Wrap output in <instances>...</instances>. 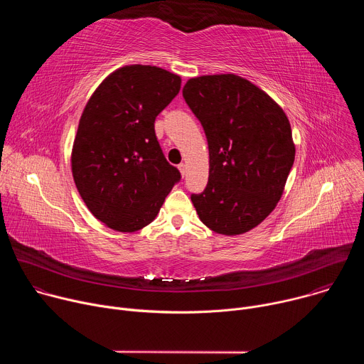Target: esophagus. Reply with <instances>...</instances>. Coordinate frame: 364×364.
<instances>
[{"mask_svg": "<svg viewBox=\"0 0 364 364\" xmlns=\"http://www.w3.org/2000/svg\"><path fill=\"white\" fill-rule=\"evenodd\" d=\"M178 170H180L181 176L184 177V176H186V171H187V166H186V164H178Z\"/></svg>", "mask_w": 364, "mask_h": 364, "instance_id": "esophagus-1", "label": "esophagus"}]
</instances>
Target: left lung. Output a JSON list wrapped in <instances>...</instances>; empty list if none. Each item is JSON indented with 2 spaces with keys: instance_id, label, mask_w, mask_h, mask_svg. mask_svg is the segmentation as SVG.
<instances>
[{
  "instance_id": "8db88e82",
  "label": "left lung",
  "mask_w": 364,
  "mask_h": 364,
  "mask_svg": "<svg viewBox=\"0 0 364 364\" xmlns=\"http://www.w3.org/2000/svg\"><path fill=\"white\" fill-rule=\"evenodd\" d=\"M183 97L209 144V181L191 194L200 220L220 235H242L279 201L295 159L291 125L264 90L236 75L190 79Z\"/></svg>"
}]
</instances>
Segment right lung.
Masks as SVG:
<instances>
[{"label": "right lung", "instance_id": "1", "mask_svg": "<svg viewBox=\"0 0 364 364\" xmlns=\"http://www.w3.org/2000/svg\"><path fill=\"white\" fill-rule=\"evenodd\" d=\"M180 87L174 73L132 65L109 75L86 103L73 142V180L90 213L114 230L149 225L181 180L154 129Z\"/></svg>", "mask_w": 364, "mask_h": 364}]
</instances>
